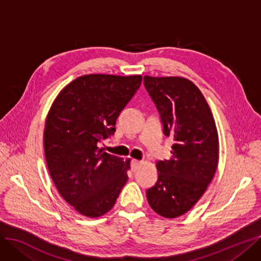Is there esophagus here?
<instances>
[{
	"label": "esophagus",
	"instance_id": "esophagus-1",
	"mask_svg": "<svg viewBox=\"0 0 261 261\" xmlns=\"http://www.w3.org/2000/svg\"><path fill=\"white\" fill-rule=\"evenodd\" d=\"M141 163H142L141 161L133 159V160L131 161V170H132L133 172H136V171L141 167Z\"/></svg>",
	"mask_w": 261,
	"mask_h": 261
}]
</instances>
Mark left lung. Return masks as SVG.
<instances>
[{
	"label": "left lung",
	"instance_id": "obj_1",
	"mask_svg": "<svg viewBox=\"0 0 261 261\" xmlns=\"http://www.w3.org/2000/svg\"><path fill=\"white\" fill-rule=\"evenodd\" d=\"M166 137L171 158L157 162L158 179L146 190L150 207L166 218L185 214L204 194L218 163L213 115L198 87L182 77L144 76Z\"/></svg>",
	"mask_w": 261,
	"mask_h": 261
}]
</instances>
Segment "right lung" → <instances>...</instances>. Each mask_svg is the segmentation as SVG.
<instances>
[{
	"label": "right lung",
	"mask_w": 261,
	"mask_h": 261,
	"mask_svg": "<svg viewBox=\"0 0 261 261\" xmlns=\"http://www.w3.org/2000/svg\"><path fill=\"white\" fill-rule=\"evenodd\" d=\"M141 83V75L81 76L59 93L48 113V171L61 197L82 215L108 213L128 180L130 160L102 151L99 145L114 136L116 120Z\"/></svg>",
	"instance_id": "obj_1"
}]
</instances>
